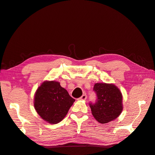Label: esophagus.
Returning <instances> with one entry per match:
<instances>
[{"mask_svg":"<svg viewBox=\"0 0 155 155\" xmlns=\"http://www.w3.org/2000/svg\"><path fill=\"white\" fill-rule=\"evenodd\" d=\"M87 99V95L86 94H83L81 97L79 98V100H85Z\"/></svg>","mask_w":155,"mask_h":155,"instance_id":"1","label":"esophagus"}]
</instances>
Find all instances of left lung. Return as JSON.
Here are the masks:
<instances>
[{
    "instance_id": "1",
    "label": "left lung",
    "mask_w": 155,
    "mask_h": 155,
    "mask_svg": "<svg viewBox=\"0 0 155 155\" xmlns=\"http://www.w3.org/2000/svg\"><path fill=\"white\" fill-rule=\"evenodd\" d=\"M96 94L95 104L90 103L92 114L101 124L115 120L123 110L122 94L114 84L97 83L93 88Z\"/></svg>"
}]
</instances>
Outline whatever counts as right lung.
I'll return each mask as SVG.
<instances>
[{"mask_svg": "<svg viewBox=\"0 0 155 155\" xmlns=\"http://www.w3.org/2000/svg\"><path fill=\"white\" fill-rule=\"evenodd\" d=\"M75 100L55 81H45L36 91L34 107L42 119L51 124L60 122Z\"/></svg>", "mask_w": 155, "mask_h": 155, "instance_id": "obj_1", "label": "right lung"}]
</instances>
